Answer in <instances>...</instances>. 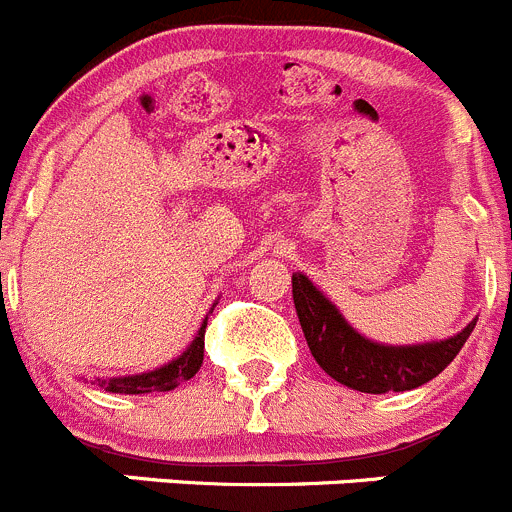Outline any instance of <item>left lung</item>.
Returning <instances> with one entry per match:
<instances>
[{
    "instance_id": "left-lung-1",
    "label": "left lung",
    "mask_w": 512,
    "mask_h": 512,
    "mask_svg": "<svg viewBox=\"0 0 512 512\" xmlns=\"http://www.w3.org/2000/svg\"><path fill=\"white\" fill-rule=\"evenodd\" d=\"M292 294L314 360L330 378L360 393H401L429 383L457 358L477 322L449 340L391 348L360 337L304 274L292 276Z\"/></svg>"
}]
</instances>
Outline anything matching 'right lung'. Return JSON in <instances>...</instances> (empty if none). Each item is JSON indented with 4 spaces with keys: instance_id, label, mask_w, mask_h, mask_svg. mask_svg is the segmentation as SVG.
Segmentation results:
<instances>
[{
    "instance_id": "1",
    "label": "right lung",
    "mask_w": 512,
    "mask_h": 512,
    "mask_svg": "<svg viewBox=\"0 0 512 512\" xmlns=\"http://www.w3.org/2000/svg\"><path fill=\"white\" fill-rule=\"evenodd\" d=\"M205 327L208 320L200 327L198 337L192 340L190 348L180 355L172 363L162 365V368L152 370V373L142 375H129V378H98V386L106 388L111 393H159V391H172L180 383L190 381L192 375L198 373L200 365H203V353H205Z\"/></svg>"
}]
</instances>
